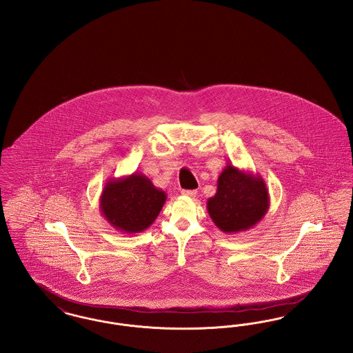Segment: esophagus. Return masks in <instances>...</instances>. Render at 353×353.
Wrapping results in <instances>:
<instances>
[{
	"label": "esophagus",
	"mask_w": 353,
	"mask_h": 353,
	"mask_svg": "<svg viewBox=\"0 0 353 353\" xmlns=\"http://www.w3.org/2000/svg\"><path fill=\"white\" fill-rule=\"evenodd\" d=\"M181 193H183L184 196H186V197H194V196L197 194L196 190H183Z\"/></svg>",
	"instance_id": "34e87169"
}]
</instances>
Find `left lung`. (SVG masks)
I'll return each mask as SVG.
<instances>
[{"label":"left lung","instance_id":"obj_1","mask_svg":"<svg viewBox=\"0 0 353 353\" xmlns=\"http://www.w3.org/2000/svg\"><path fill=\"white\" fill-rule=\"evenodd\" d=\"M269 189L261 174L228 163L217 180V192L206 202L221 232L235 234L252 229L269 210Z\"/></svg>","mask_w":353,"mask_h":353}]
</instances>
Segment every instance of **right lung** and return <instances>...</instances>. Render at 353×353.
I'll return each instance as SVG.
<instances>
[{
  "label": "right lung",
  "instance_id": "add662e5",
  "mask_svg": "<svg viewBox=\"0 0 353 353\" xmlns=\"http://www.w3.org/2000/svg\"><path fill=\"white\" fill-rule=\"evenodd\" d=\"M167 193L152 184L143 173L134 172L120 179H110L101 192L103 217L121 233H141L157 219Z\"/></svg>",
  "mask_w": 353,
  "mask_h": 353
}]
</instances>
